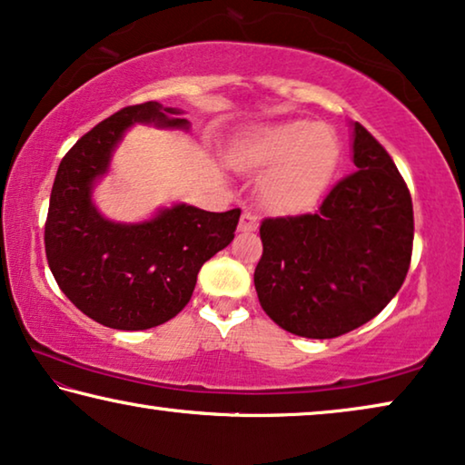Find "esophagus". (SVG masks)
Wrapping results in <instances>:
<instances>
[{
  "mask_svg": "<svg viewBox=\"0 0 465 465\" xmlns=\"http://www.w3.org/2000/svg\"><path fill=\"white\" fill-rule=\"evenodd\" d=\"M259 227V219L252 213H242L240 232H254Z\"/></svg>",
  "mask_w": 465,
  "mask_h": 465,
  "instance_id": "obj_1",
  "label": "esophagus"
}]
</instances>
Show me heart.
Segmentation results:
<instances>
[{
    "label": "heart",
    "instance_id": "heart-1",
    "mask_svg": "<svg viewBox=\"0 0 465 465\" xmlns=\"http://www.w3.org/2000/svg\"><path fill=\"white\" fill-rule=\"evenodd\" d=\"M240 168H270L261 181V198L278 213L313 206L339 162L337 136L318 122L299 120L267 128L235 153Z\"/></svg>",
    "mask_w": 465,
    "mask_h": 465
}]
</instances>
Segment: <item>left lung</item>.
I'll return each mask as SVG.
<instances>
[{
    "mask_svg": "<svg viewBox=\"0 0 465 465\" xmlns=\"http://www.w3.org/2000/svg\"><path fill=\"white\" fill-rule=\"evenodd\" d=\"M354 166L316 213L261 221L254 289L267 316L292 335H345L375 318L407 278L415 232L409 187L358 122Z\"/></svg>",
    "mask_w": 465,
    "mask_h": 465,
    "instance_id": "1",
    "label": "left lung"
}]
</instances>
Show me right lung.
Here are the masks:
<instances>
[{
  "label": "right lung",
  "instance_id": "1",
  "mask_svg": "<svg viewBox=\"0 0 465 465\" xmlns=\"http://www.w3.org/2000/svg\"><path fill=\"white\" fill-rule=\"evenodd\" d=\"M179 109L130 104L82 136L58 166L44 244L56 284L77 310L117 331H145L174 318L193 295L200 267L230 244L240 208L208 213L176 204L145 223H114L93 204L94 181L136 122L187 128Z\"/></svg>",
  "mask_w": 465,
  "mask_h": 465
}]
</instances>
